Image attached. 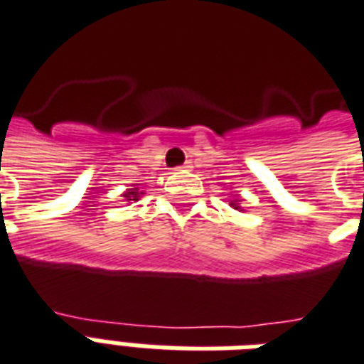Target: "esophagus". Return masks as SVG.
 I'll return each instance as SVG.
<instances>
[{"label":"esophagus","mask_w":364,"mask_h":364,"mask_svg":"<svg viewBox=\"0 0 364 364\" xmlns=\"http://www.w3.org/2000/svg\"><path fill=\"white\" fill-rule=\"evenodd\" d=\"M182 168H184V171H186V168H192V163L188 161V163H184L182 166H176V171H182Z\"/></svg>","instance_id":"esophagus-1"}]
</instances>
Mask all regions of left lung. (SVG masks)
<instances>
[{
	"label": "left lung",
	"instance_id": "obj_1",
	"mask_svg": "<svg viewBox=\"0 0 364 364\" xmlns=\"http://www.w3.org/2000/svg\"><path fill=\"white\" fill-rule=\"evenodd\" d=\"M236 209H237V207H236Z\"/></svg>",
	"mask_w": 364,
	"mask_h": 364
}]
</instances>
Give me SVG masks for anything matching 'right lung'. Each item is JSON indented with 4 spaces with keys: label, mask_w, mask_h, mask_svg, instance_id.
Masks as SVG:
<instances>
[{
    "label": "right lung",
    "mask_w": 364,
    "mask_h": 364,
    "mask_svg": "<svg viewBox=\"0 0 364 364\" xmlns=\"http://www.w3.org/2000/svg\"><path fill=\"white\" fill-rule=\"evenodd\" d=\"M124 198H132L130 201H136L138 199V190H130V192L124 193Z\"/></svg>",
    "instance_id": "obj_1"
}]
</instances>
